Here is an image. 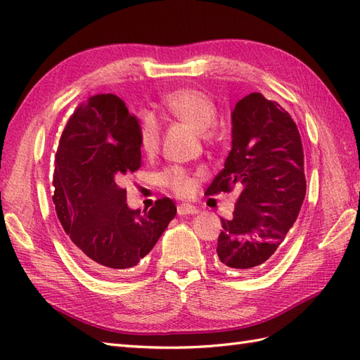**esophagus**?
Returning a JSON list of instances; mask_svg holds the SVG:
<instances>
[{"instance_id": "1", "label": "esophagus", "mask_w": 360, "mask_h": 360, "mask_svg": "<svg viewBox=\"0 0 360 360\" xmlns=\"http://www.w3.org/2000/svg\"><path fill=\"white\" fill-rule=\"evenodd\" d=\"M198 212H199L198 207L191 205L188 202H184V204L178 205V214H181V216H184V214H196Z\"/></svg>"}]
</instances>
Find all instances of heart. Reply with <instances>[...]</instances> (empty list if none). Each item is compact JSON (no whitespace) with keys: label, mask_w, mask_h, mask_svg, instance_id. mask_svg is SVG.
Returning <instances> with one entry per match:
<instances>
[{"label":"heart","mask_w":360,"mask_h":360,"mask_svg":"<svg viewBox=\"0 0 360 360\" xmlns=\"http://www.w3.org/2000/svg\"><path fill=\"white\" fill-rule=\"evenodd\" d=\"M164 107L173 118L190 125L191 129L198 131H205L213 127L218 110L213 99L204 91L198 89H178L165 95ZM161 141V127L160 122L152 113H141L138 118V144L139 148L146 155H152L156 152ZM158 181L162 187L169 188L173 193L179 196H186L193 191V179L190 173L181 165H170L158 173Z\"/></svg>","instance_id":"b5f03b06"}]
</instances>
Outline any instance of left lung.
Returning <instances> with one entry per match:
<instances>
[{"label":"left lung","mask_w":360,"mask_h":360,"mask_svg":"<svg viewBox=\"0 0 360 360\" xmlns=\"http://www.w3.org/2000/svg\"><path fill=\"white\" fill-rule=\"evenodd\" d=\"M231 122V150L205 195L240 191L233 218H221L216 253L221 269L250 273L264 269L297 219L304 148L290 113L262 94L242 98Z\"/></svg>","instance_id":"left-lung-1"}]
</instances>
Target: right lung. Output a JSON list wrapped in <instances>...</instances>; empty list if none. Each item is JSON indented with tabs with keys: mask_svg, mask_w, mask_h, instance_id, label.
<instances>
[{
	"mask_svg": "<svg viewBox=\"0 0 360 360\" xmlns=\"http://www.w3.org/2000/svg\"><path fill=\"white\" fill-rule=\"evenodd\" d=\"M139 167L138 120L121 98L98 94L75 108L56 148L52 199L73 253L96 274L136 266L176 214L170 198L144 213L127 207L120 184Z\"/></svg>",
	"mask_w": 360,
	"mask_h": 360,
	"instance_id": "add662e5",
	"label": "right lung"
}]
</instances>
